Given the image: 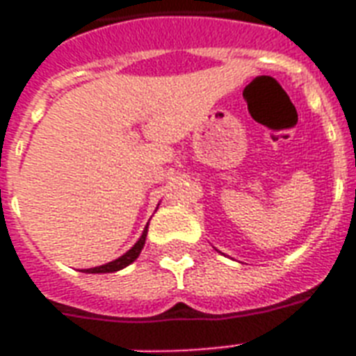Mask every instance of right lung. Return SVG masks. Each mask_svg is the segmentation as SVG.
<instances>
[{
  "label": "right lung",
  "instance_id": "1",
  "mask_svg": "<svg viewBox=\"0 0 356 356\" xmlns=\"http://www.w3.org/2000/svg\"><path fill=\"white\" fill-rule=\"evenodd\" d=\"M145 236H147V227L144 229V233H142L138 242L134 243L127 253L122 254L120 259L113 260V262H108V264L97 266V268H90V270H86V273H113V271H118L122 270V268H125V266H129L131 262H134V260L138 259L140 251H142V248H144V243H145Z\"/></svg>",
  "mask_w": 356,
  "mask_h": 356
}]
</instances>
